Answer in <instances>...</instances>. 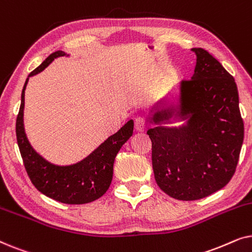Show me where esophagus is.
Masks as SVG:
<instances>
[{
    "mask_svg": "<svg viewBox=\"0 0 252 252\" xmlns=\"http://www.w3.org/2000/svg\"><path fill=\"white\" fill-rule=\"evenodd\" d=\"M134 127H135L136 132H144V129H146V122H144L143 118L139 117V118L135 119Z\"/></svg>",
    "mask_w": 252,
    "mask_h": 252,
    "instance_id": "1",
    "label": "esophagus"
}]
</instances>
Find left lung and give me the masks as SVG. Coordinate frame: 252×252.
Instances as JSON below:
<instances>
[{
	"label": "left lung",
	"mask_w": 252,
	"mask_h": 252,
	"mask_svg": "<svg viewBox=\"0 0 252 252\" xmlns=\"http://www.w3.org/2000/svg\"><path fill=\"white\" fill-rule=\"evenodd\" d=\"M194 74L179 85V98L154 105L147 134L157 185L171 197L196 201L220 190L235 173L244 126L235 80L212 55L192 48ZM186 120L179 127L161 126Z\"/></svg>",
	"instance_id": "obj_1"
}]
</instances>
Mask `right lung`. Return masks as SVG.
<instances>
[{"instance_id":"right-lung-1","label":"right lung","mask_w":252,"mask_h":252,"mask_svg":"<svg viewBox=\"0 0 252 252\" xmlns=\"http://www.w3.org/2000/svg\"><path fill=\"white\" fill-rule=\"evenodd\" d=\"M61 56L68 55L62 50L55 51L31 72L29 78L40 73L55 58ZM29 78L22 92V103L16 120V135L24 166L34 187L43 195L65 204H85L99 198L111 185L113 163L117 154L132 136L133 120L127 122L118 132L109 136L89 156L78 163L66 166L51 164L33 149L24 128L25 89Z\"/></svg>"}]
</instances>
